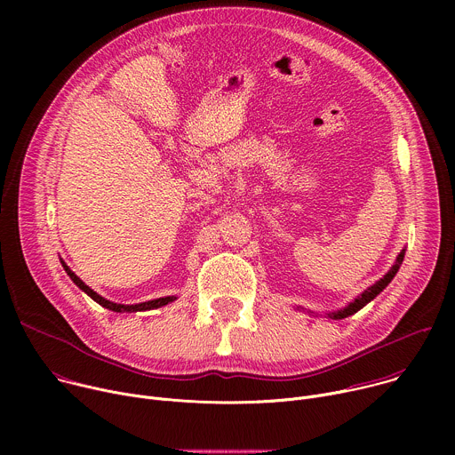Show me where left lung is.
Returning <instances> with one entry per match:
<instances>
[{
	"instance_id": "1",
	"label": "left lung",
	"mask_w": 455,
	"mask_h": 455,
	"mask_svg": "<svg viewBox=\"0 0 455 455\" xmlns=\"http://www.w3.org/2000/svg\"><path fill=\"white\" fill-rule=\"evenodd\" d=\"M403 257H405V248L398 253V257H396V261H395V265L391 267V270H388L379 281H376L372 286H369L367 290H363L355 300H351L347 306H344V307H340V309H337V311H330V313H326L330 318H333V320H340V318H346V316H349V315H355L356 311H360L363 306H367L376 295H379L387 286H388V283H391L393 279H395V275L398 274V270H400V267H402V263H403ZM297 309H302L304 311V307H299L297 306ZM307 313H311L313 315V311H307ZM318 315V313H316Z\"/></svg>"
}]
</instances>
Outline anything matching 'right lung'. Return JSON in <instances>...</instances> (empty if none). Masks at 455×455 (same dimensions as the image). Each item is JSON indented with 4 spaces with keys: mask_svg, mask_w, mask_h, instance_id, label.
<instances>
[{
    "mask_svg": "<svg viewBox=\"0 0 455 455\" xmlns=\"http://www.w3.org/2000/svg\"><path fill=\"white\" fill-rule=\"evenodd\" d=\"M60 265L64 268V272L68 274V277L76 283V286H79L88 297H92L97 304H100L102 307L106 309H111L115 313H137V311H149V309H156V307H162V306H167L171 302H174L178 297L176 295H169V297H160V299H153V300H146V302H139V304H118V302H111L108 299H104L102 295H99L97 291H93L88 284H84L72 270L70 267L62 261L60 259Z\"/></svg>",
    "mask_w": 455,
    "mask_h": 455,
    "instance_id": "add662e5",
    "label": "right lung"
}]
</instances>
